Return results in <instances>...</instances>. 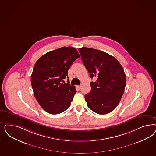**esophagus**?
<instances>
[{"label":"esophagus","instance_id":"34e87169","mask_svg":"<svg viewBox=\"0 0 156 156\" xmlns=\"http://www.w3.org/2000/svg\"><path fill=\"white\" fill-rule=\"evenodd\" d=\"M76 88H77L78 90H80L81 88V86H76Z\"/></svg>","mask_w":156,"mask_h":156}]
</instances>
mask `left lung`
Listing matches in <instances>:
<instances>
[{"label":"left lung","mask_w":156,"mask_h":156,"mask_svg":"<svg viewBox=\"0 0 156 156\" xmlns=\"http://www.w3.org/2000/svg\"><path fill=\"white\" fill-rule=\"evenodd\" d=\"M83 64L90 78V92L85 95L87 106L98 114L114 110L121 101L126 84V76L119 61L104 51L92 48L79 49Z\"/></svg>","instance_id":"1"}]
</instances>
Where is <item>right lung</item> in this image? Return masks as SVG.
<instances>
[{
  "label": "right lung",
  "mask_w": 156,
  "mask_h": 156,
  "mask_svg": "<svg viewBox=\"0 0 156 156\" xmlns=\"http://www.w3.org/2000/svg\"><path fill=\"white\" fill-rule=\"evenodd\" d=\"M79 57L75 48L64 46L46 53L35 62L31 84L35 99L47 112L58 114L70 107L76 92L75 86L62 80Z\"/></svg>",
  "instance_id": "right-lung-1"
}]
</instances>
